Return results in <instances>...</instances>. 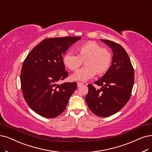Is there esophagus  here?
Masks as SVG:
<instances>
[{
	"mask_svg": "<svg viewBox=\"0 0 152 152\" xmlns=\"http://www.w3.org/2000/svg\"><path fill=\"white\" fill-rule=\"evenodd\" d=\"M83 83L82 82H77V87H80L81 86H83Z\"/></svg>",
	"mask_w": 152,
	"mask_h": 152,
	"instance_id": "obj_1",
	"label": "esophagus"
}]
</instances>
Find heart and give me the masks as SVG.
<instances>
[{
  "label": "heart",
  "mask_w": 152,
  "mask_h": 152,
  "mask_svg": "<svg viewBox=\"0 0 152 152\" xmlns=\"http://www.w3.org/2000/svg\"><path fill=\"white\" fill-rule=\"evenodd\" d=\"M77 55L74 52L66 53L63 62L66 67L72 71L77 70L84 61L85 66L71 76L74 80L86 81L95 74L102 75L110 69L112 61V54L107 48L95 41H87L76 48Z\"/></svg>",
  "instance_id": "heart-1"
}]
</instances>
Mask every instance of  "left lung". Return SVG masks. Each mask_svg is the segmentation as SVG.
I'll return each mask as SVG.
<instances>
[{"mask_svg":"<svg viewBox=\"0 0 152 152\" xmlns=\"http://www.w3.org/2000/svg\"><path fill=\"white\" fill-rule=\"evenodd\" d=\"M101 40L112 49V64L105 74L94 82L100 88L88 85L86 101L94 114L107 117L120 110L130 99L134 84V70L122 46L113 41Z\"/></svg>","mask_w":152,"mask_h":152,"instance_id":"1","label":"left lung"}]
</instances>
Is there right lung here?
Returning <instances> with one entry per match:
<instances>
[{"label":"right lung","instance_id":"add662e5","mask_svg":"<svg viewBox=\"0 0 152 152\" xmlns=\"http://www.w3.org/2000/svg\"><path fill=\"white\" fill-rule=\"evenodd\" d=\"M79 37L46 39L31 50L24 60L20 74L23 98L32 110L45 118H54L65 109L77 82H65L63 56Z\"/></svg>","mask_w":152,"mask_h":152}]
</instances>
